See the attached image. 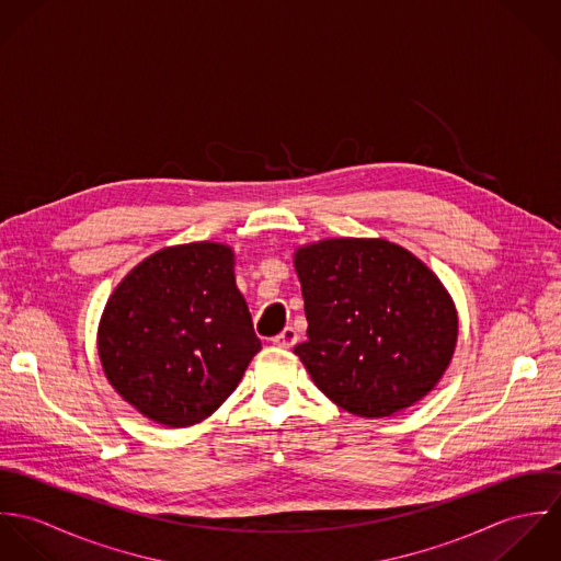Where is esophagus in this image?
Instances as JSON below:
<instances>
[{
	"label": "esophagus",
	"mask_w": 561,
	"mask_h": 561,
	"mask_svg": "<svg viewBox=\"0 0 561 561\" xmlns=\"http://www.w3.org/2000/svg\"><path fill=\"white\" fill-rule=\"evenodd\" d=\"M296 341H298V332H296L291 325H287L283 332H278V334L272 339V343L278 345V347H294Z\"/></svg>",
	"instance_id": "esophagus-1"
}]
</instances>
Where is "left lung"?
<instances>
[{"label":"left lung","mask_w":561,"mask_h":561,"mask_svg":"<svg viewBox=\"0 0 561 561\" xmlns=\"http://www.w3.org/2000/svg\"><path fill=\"white\" fill-rule=\"evenodd\" d=\"M307 341L294 352L325 398L356 416H389L425 398L458 336L456 307L425 263L387 240L298 248Z\"/></svg>","instance_id":"obj_1"}]
</instances>
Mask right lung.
Wrapping results in <instances>:
<instances>
[{"instance_id": "right-lung-1", "label": "right lung", "mask_w": 561, "mask_h": 561, "mask_svg": "<svg viewBox=\"0 0 561 561\" xmlns=\"http://www.w3.org/2000/svg\"><path fill=\"white\" fill-rule=\"evenodd\" d=\"M261 350L236 285L233 250L214 241L163 248L110 296L99 356L110 385L168 427L203 421Z\"/></svg>"}]
</instances>
